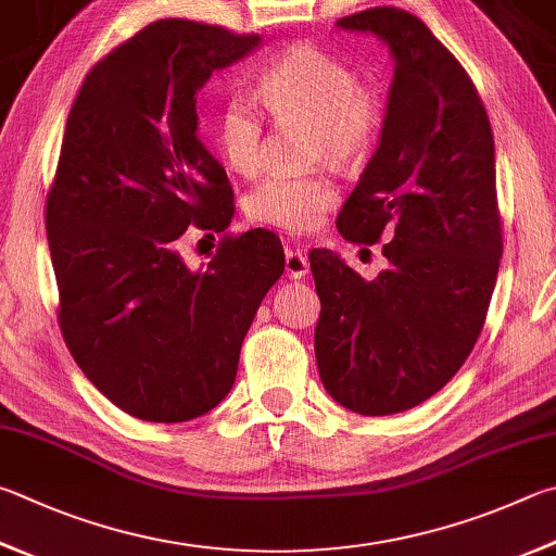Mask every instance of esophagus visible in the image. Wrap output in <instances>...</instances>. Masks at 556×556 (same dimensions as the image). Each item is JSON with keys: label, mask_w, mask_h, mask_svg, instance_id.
<instances>
[{"label": "esophagus", "mask_w": 556, "mask_h": 556, "mask_svg": "<svg viewBox=\"0 0 556 556\" xmlns=\"http://www.w3.org/2000/svg\"><path fill=\"white\" fill-rule=\"evenodd\" d=\"M287 275L291 279H301L308 275V255L304 248H294V245H287Z\"/></svg>", "instance_id": "1"}]
</instances>
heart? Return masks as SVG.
Segmentation results:
<instances>
[{"label": "heart", "mask_w": 556, "mask_h": 556, "mask_svg": "<svg viewBox=\"0 0 556 556\" xmlns=\"http://www.w3.org/2000/svg\"><path fill=\"white\" fill-rule=\"evenodd\" d=\"M257 97L275 121L311 126V150L332 165L359 163L383 126V97L359 85L345 60L316 46H291L262 70ZM262 114L248 97H230L214 121V140L230 173L252 177L262 165ZM338 204L326 175H271L250 191L248 214L260 224L294 230L316 228Z\"/></svg>", "instance_id": "1"}]
</instances>
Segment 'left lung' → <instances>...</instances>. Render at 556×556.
<instances>
[{
  "label": "left lung",
  "instance_id": "obj_1",
  "mask_svg": "<svg viewBox=\"0 0 556 556\" xmlns=\"http://www.w3.org/2000/svg\"><path fill=\"white\" fill-rule=\"evenodd\" d=\"M336 26L393 58L379 146L338 216L350 243L387 240L389 265L367 281L311 250L316 362L340 406L391 416L445 387L486 320L503 255L496 148L477 87L418 16L375 7Z\"/></svg>",
  "mask_w": 556,
  "mask_h": 556
}]
</instances>
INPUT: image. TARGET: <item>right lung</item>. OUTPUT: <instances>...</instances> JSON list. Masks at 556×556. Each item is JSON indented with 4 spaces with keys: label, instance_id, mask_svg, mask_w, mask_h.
<instances>
[{
    "label": "right lung",
    "instance_id": "obj_1",
    "mask_svg": "<svg viewBox=\"0 0 556 556\" xmlns=\"http://www.w3.org/2000/svg\"><path fill=\"white\" fill-rule=\"evenodd\" d=\"M257 46L160 18L99 60L70 109L46 206L60 330L85 377L140 420H191L228 396L285 271L265 228L224 236L199 269L179 255L187 228L224 233L236 214L226 169L197 134V92Z\"/></svg>",
    "mask_w": 556,
    "mask_h": 556
}]
</instances>
